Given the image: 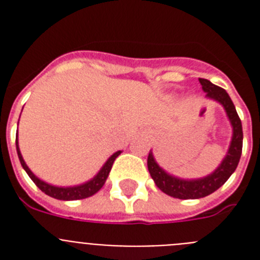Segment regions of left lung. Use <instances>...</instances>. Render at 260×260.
Returning <instances> with one entry per match:
<instances>
[{"instance_id":"left-lung-1","label":"left lung","mask_w":260,"mask_h":260,"mask_svg":"<svg viewBox=\"0 0 260 260\" xmlns=\"http://www.w3.org/2000/svg\"><path fill=\"white\" fill-rule=\"evenodd\" d=\"M199 82L202 84V89L206 92V98L212 99L222 105L229 121H231L232 127H233V135H232L228 152L225 155L221 164L217 167V169L208 176L203 177V178H197V180H182V178L167 173L161 167H158L152 152L148 153L147 167H148V172H150L152 180L155 181L158 189L173 198L199 199L212 194L219 187H221L228 181L229 177L233 174L240 162L241 153H242V123H241V119L232 99L229 98L224 88L215 86L210 80L199 78Z\"/></svg>"}]
</instances>
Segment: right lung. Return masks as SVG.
I'll list each match as a JSON object with an SVG mask.
<instances>
[{
	"mask_svg": "<svg viewBox=\"0 0 260 260\" xmlns=\"http://www.w3.org/2000/svg\"><path fill=\"white\" fill-rule=\"evenodd\" d=\"M15 144H17V152H18V157H19L20 164H22L23 169L27 172L29 178L35 182V185L38 186L41 191L45 192V194L49 195V197H52V198L59 199V201H77V199L88 198V197H92L93 194H96V192L102 189L103 186H104L105 181H107L108 176H109V172L110 169H112V165H113L114 160L118 157L119 153L122 152V151H117L116 153H113V155L110 156V157L107 160V162L103 165L102 169L99 171V173L96 174L93 178L87 181V182L78 186L59 187V186H53V185H49V183L44 182V181H41L40 178H38L35 174L32 173L31 169L27 167V164L24 162V160H23L22 153H20L19 146H18V135H17V139H15Z\"/></svg>",
	"mask_w": 260,
	"mask_h": 260,
	"instance_id": "obj_1",
	"label": "right lung"
}]
</instances>
